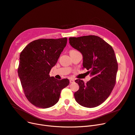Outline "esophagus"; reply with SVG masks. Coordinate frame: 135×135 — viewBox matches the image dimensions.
<instances>
[{"label": "esophagus", "mask_w": 135, "mask_h": 135, "mask_svg": "<svg viewBox=\"0 0 135 135\" xmlns=\"http://www.w3.org/2000/svg\"><path fill=\"white\" fill-rule=\"evenodd\" d=\"M74 80H73V79H70V83H74Z\"/></svg>", "instance_id": "1"}]
</instances>
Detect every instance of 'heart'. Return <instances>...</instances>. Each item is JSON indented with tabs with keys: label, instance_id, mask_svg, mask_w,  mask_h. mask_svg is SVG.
I'll return each mask as SVG.
<instances>
[{
	"label": "heart",
	"instance_id": "heart-1",
	"mask_svg": "<svg viewBox=\"0 0 135 135\" xmlns=\"http://www.w3.org/2000/svg\"><path fill=\"white\" fill-rule=\"evenodd\" d=\"M74 51H76V50H71V51H70V52H74Z\"/></svg>",
	"mask_w": 135,
	"mask_h": 135
}]
</instances>
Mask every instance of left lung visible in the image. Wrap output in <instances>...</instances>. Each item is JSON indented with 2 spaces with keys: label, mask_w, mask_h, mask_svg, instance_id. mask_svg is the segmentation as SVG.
<instances>
[{
  "label": "left lung",
  "mask_w": 135,
  "mask_h": 135,
  "mask_svg": "<svg viewBox=\"0 0 135 135\" xmlns=\"http://www.w3.org/2000/svg\"><path fill=\"white\" fill-rule=\"evenodd\" d=\"M69 40L82 53L83 68L91 76L86 83L80 79L75 80L79 89L74 93L75 99L83 107H97L108 98L116 83L118 64L114 49L97 36L70 37Z\"/></svg>",
  "instance_id": "8db88e82"
}]
</instances>
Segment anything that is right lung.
I'll use <instances>...</instances> for the list:
<instances>
[{
    "label": "right lung",
    "mask_w": 135,
    "mask_h": 135,
    "mask_svg": "<svg viewBox=\"0 0 135 135\" xmlns=\"http://www.w3.org/2000/svg\"><path fill=\"white\" fill-rule=\"evenodd\" d=\"M67 43L66 37L38 39L30 43L20 55L18 75L26 97L35 106L47 108L58 102L62 89L69 84L49 74Z\"/></svg>",
    "instance_id": "add662e5"
}]
</instances>
